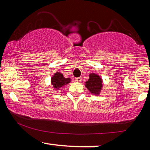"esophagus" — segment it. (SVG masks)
Wrapping results in <instances>:
<instances>
[{
    "mask_svg": "<svg viewBox=\"0 0 150 150\" xmlns=\"http://www.w3.org/2000/svg\"><path fill=\"white\" fill-rule=\"evenodd\" d=\"M75 81H76V82H80L81 81H82V77H77V78H75Z\"/></svg>",
    "mask_w": 150,
    "mask_h": 150,
    "instance_id": "34e87169",
    "label": "esophagus"
}]
</instances>
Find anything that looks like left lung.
Returning a JSON list of instances; mask_svg holds the SVG:
<instances>
[{
  "mask_svg": "<svg viewBox=\"0 0 150 150\" xmlns=\"http://www.w3.org/2000/svg\"><path fill=\"white\" fill-rule=\"evenodd\" d=\"M89 77V80L85 82V87L92 94L99 95L102 89V79L95 73H90Z\"/></svg>",
  "mask_w": 150,
  "mask_h": 150,
  "instance_id": "8db88e82",
  "label": "left lung"
}]
</instances>
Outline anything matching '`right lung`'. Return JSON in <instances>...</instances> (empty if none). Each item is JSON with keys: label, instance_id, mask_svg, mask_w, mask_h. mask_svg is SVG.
I'll return each mask as SVG.
<instances>
[{"label": "right lung", "instance_id": "add662e5", "mask_svg": "<svg viewBox=\"0 0 150 150\" xmlns=\"http://www.w3.org/2000/svg\"><path fill=\"white\" fill-rule=\"evenodd\" d=\"M70 82H71L70 78H65L61 73H54L51 79V85H53V88L56 89V90H58L63 86L68 85Z\"/></svg>", "mask_w": 150, "mask_h": 150}]
</instances>
